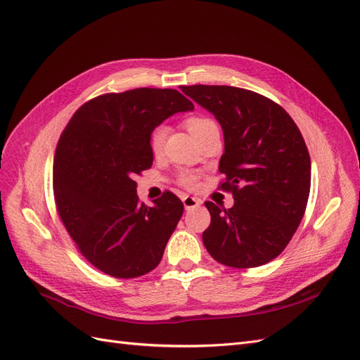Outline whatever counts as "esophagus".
<instances>
[{"label": "esophagus", "mask_w": 360, "mask_h": 360, "mask_svg": "<svg viewBox=\"0 0 360 360\" xmlns=\"http://www.w3.org/2000/svg\"><path fill=\"white\" fill-rule=\"evenodd\" d=\"M181 201H183V205H184V209H186V210L197 209V207L201 205V201L198 198L191 197V195H184V197L181 198Z\"/></svg>", "instance_id": "34e87169"}]
</instances>
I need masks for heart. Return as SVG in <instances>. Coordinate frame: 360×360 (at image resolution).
<instances>
[{"mask_svg": "<svg viewBox=\"0 0 360 360\" xmlns=\"http://www.w3.org/2000/svg\"><path fill=\"white\" fill-rule=\"evenodd\" d=\"M186 126L189 129V132L193 135V138H198L205 132V130L216 127V123L207 117H191L186 120ZM167 136H168V127L165 124H159L151 130L150 138H148V147L155 156L162 155L163 147H165ZM197 181H198V177L195 176V174H184V176H181L180 179V183L186 188H193L195 184H197Z\"/></svg>", "mask_w": 360, "mask_h": 360, "instance_id": "heart-1", "label": "heart"}]
</instances>
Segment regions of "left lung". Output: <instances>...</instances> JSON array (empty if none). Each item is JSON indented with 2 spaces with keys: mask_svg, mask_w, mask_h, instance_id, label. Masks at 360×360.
Masks as SVG:
<instances>
[{
  "mask_svg": "<svg viewBox=\"0 0 360 360\" xmlns=\"http://www.w3.org/2000/svg\"><path fill=\"white\" fill-rule=\"evenodd\" d=\"M181 91L212 112L224 132L221 188L234 205L207 201L212 222L202 233L221 264L249 269L276 258L307 210L311 159L299 127L284 108L258 93L228 85H191Z\"/></svg>",
  "mask_w": 360,
  "mask_h": 360,
  "instance_id": "8db88e82",
  "label": "left lung"
}]
</instances>
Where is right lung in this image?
<instances>
[{
    "label": "right lung",
    "mask_w": 360,
    "mask_h": 360,
    "mask_svg": "<svg viewBox=\"0 0 360 360\" xmlns=\"http://www.w3.org/2000/svg\"><path fill=\"white\" fill-rule=\"evenodd\" d=\"M193 110L172 89L108 93L84 103L63 130L53 158V198L81 254L103 274L138 278L153 270L183 214L171 192L139 204L135 174L153 165L151 130Z\"/></svg>",
    "instance_id": "right-lung-1"
}]
</instances>
